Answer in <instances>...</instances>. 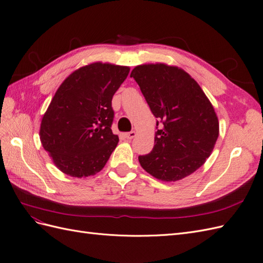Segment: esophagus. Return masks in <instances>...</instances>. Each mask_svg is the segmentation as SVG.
Instances as JSON below:
<instances>
[{
  "label": "esophagus",
  "instance_id": "esophagus-1",
  "mask_svg": "<svg viewBox=\"0 0 263 263\" xmlns=\"http://www.w3.org/2000/svg\"><path fill=\"white\" fill-rule=\"evenodd\" d=\"M125 137H126L127 139H128V140L135 138V137H136V132L132 130V132H129V133H126V134H125Z\"/></svg>",
  "mask_w": 263,
  "mask_h": 263
}]
</instances>
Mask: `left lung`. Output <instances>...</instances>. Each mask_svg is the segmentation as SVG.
Listing matches in <instances>:
<instances>
[{
	"instance_id": "8db88e82",
	"label": "left lung",
	"mask_w": 263,
	"mask_h": 263,
	"mask_svg": "<svg viewBox=\"0 0 263 263\" xmlns=\"http://www.w3.org/2000/svg\"><path fill=\"white\" fill-rule=\"evenodd\" d=\"M130 77L159 119L153 150L138 157L142 169L165 182L192 174L211 156L218 138V118L212 103L194 79L178 67L141 65L133 69Z\"/></svg>"
}]
</instances>
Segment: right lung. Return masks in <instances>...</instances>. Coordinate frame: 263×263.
<instances>
[{
	"label": "right lung",
	"instance_id": "obj_1",
	"mask_svg": "<svg viewBox=\"0 0 263 263\" xmlns=\"http://www.w3.org/2000/svg\"><path fill=\"white\" fill-rule=\"evenodd\" d=\"M129 67L94 62L61 83L42 119L41 141L57 168L73 178L94 176L118 144L112 99Z\"/></svg>",
	"mask_w": 263,
	"mask_h": 263
}]
</instances>
